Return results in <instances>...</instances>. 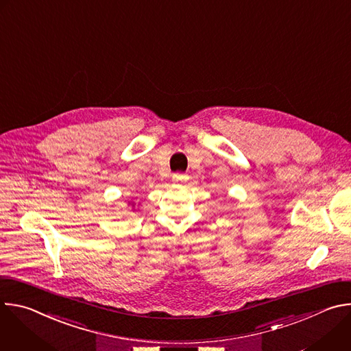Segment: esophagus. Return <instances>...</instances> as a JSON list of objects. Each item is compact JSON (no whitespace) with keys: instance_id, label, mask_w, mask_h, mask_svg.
I'll list each match as a JSON object with an SVG mask.
<instances>
[{"instance_id":"esophagus-1","label":"esophagus","mask_w":351,"mask_h":351,"mask_svg":"<svg viewBox=\"0 0 351 351\" xmlns=\"http://www.w3.org/2000/svg\"><path fill=\"white\" fill-rule=\"evenodd\" d=\"M172 179H173L175 182H183V180L187 179V175H184V173H175V175L172 176Z\"/></svg>"}]
</instances>
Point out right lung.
I'll list each match as a JSON object with an SVG mask.
<instances>
[{
	"label": "right lung",
	"instance_id": "right-lung-1",
	"mask_svg": "<svg viewBox=\"0 0 351 351\" xmlns=\"http://www.w3.org/2000/svg\"><path fill=\"white\" fill-rule=\"evenodd\" d=\"M132 204V203H130ZM132 207H134V204H132Z\"/></svg>",
	"mask_w": 351,
	"mask_h": 351
}]
</instances>
